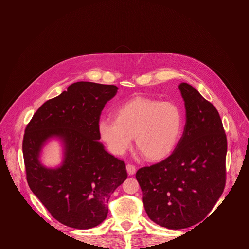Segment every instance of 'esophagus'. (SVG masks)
<instances>
[{
    "label": "esophagus",
    "mask_w": 249,
    "mask_h": 249,
    "mask_svg": "<svg viewBox=\"0 0 249 249\" xmlns=\"http://www.w3.org/2000/svg\"><path fill=\"white\" fill-rule=\"evenodd\" d=\"M126 169H127V173L129 176H133L136 173V167L133 164H127L126 165Z\"/></svg>",
    "instance_id": "34e87169"
}]
</instances>
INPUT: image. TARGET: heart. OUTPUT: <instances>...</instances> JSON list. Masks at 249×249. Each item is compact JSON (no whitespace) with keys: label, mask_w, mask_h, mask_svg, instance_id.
<instances>
[{"label":"heart","mask_w":249,"mask_h":249,"mask_svg":"<svg viewBox=\"0 0 249 249\" xmlns=\"http://www.w3.org/2000/svg\"><path fill=\"white\" fill-rule=\"evenodd\" d=\"M184 128V113L179 105L135 97L115 110V119L103 118L98 131L109 151L124 154L132 145L148 160L165 158L177 146Z\"/></svg>","instance_id":"1"}]
</instances>
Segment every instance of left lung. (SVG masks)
<instances>
[{"instance_id":"obj_1","label":"left lung","mask_w":249,"mask_h":249,"mask_svg":"<svg viewBox=\"0 0 249 249\" xmlns=\"http://www.w3.org/2000/svg\"><path fill=\"white\" fill-rule=\"evenodd\" d=\"M186 125L173 153L138 169L147 216L168 229L188 228L213 209L225 187L227 139L213 105L187 83L178 86Z\"/></svg>"}]
</instances>
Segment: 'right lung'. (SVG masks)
<instances>
[{
	"label": "right lung",
	"mask_w": 249,
	"mask_h": 249,
	"mask_svg": "<svg viewBox=\"0 0 249 249\" xmlns=\"http://www.w3.org/2000/svg\"><path fill=\"white\" fill-rule=\"evenodd\" d=\"M117 90L113 85L74 83L46 101L25 129L22 147L28 185L63 225L89 229L101 224L111 195L127 178L124 161L99 141L101 113ZM52 139L61 142L63 160L48 168L41 162V153Z\"/></svg>",
	"instance_id": "obj_1"
}]
</instances>
